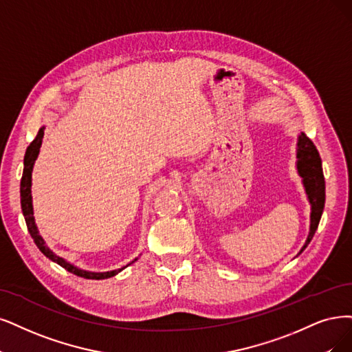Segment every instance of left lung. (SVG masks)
I'll list each match as a JSON object with an SVG mask.
<instances>
[{
	"label": "left lung",
	"mask_w": 352,
	"mask_h": 352,
	"mask_svg": "<svg viewBox=\"0 0 352 352\" xmlns=\"http://www.w3.org/2000/svg\"><path fill=\"white\" fill-rule=\"evenodd\" d=\"M297 173L302 177V183L306 191L307 200L310 203V228H309V235L302 246L300 255L306 246L310 243L311 238H314L315 232L319 226L322 212L324 207V178L322 171V161L316 146L303 132L297 138Z\"/></svg>",
	"instance_id": "left-lung-1"
}]
</instances>
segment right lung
Returning a JSON list of instances; mask_svg holds the SVG:
<instances>
[{
	"label": "right lung",
	"instance_id": "add662e5",
	"mask_svg": "<svg viewBox=\"0 0 352 352\" xmlns=\"http://www.w3.org/2000/svg\"><path fill=\"white\" fill-rule=\"evenodd\" d=\"M43 135H45V126H42L38 129V132L34 138V140L28 146V151H25L24 155V169H23V177H21V183H20V197H21V210H23V216L25 220V225H28V229L30 232V235L34 241V243L37 245V248L41 250V252L49 258L50 261L56 263L58 265H60L62 268H65L67 271L72 272V274L82 277V278H88V280H104V278H110L116 274H119L120 271H123L126 267H129L130 264H133L138 258H135L132 263H129L127 265L117 268L113 271H104V272H94V271H85L78 268L75 265H72L71 263H68L67 259H63L60 256H58L54 251H52L49 246L46 245L45 239L42 238L41 233H38V229L36 226L34 222V213H33V200H32V173H33V166L34 162L38 156V152H41V146L43 142Z\"/></svg>",
	"mask_w": 352,
	"mask_h": 352
}]
</instances>
